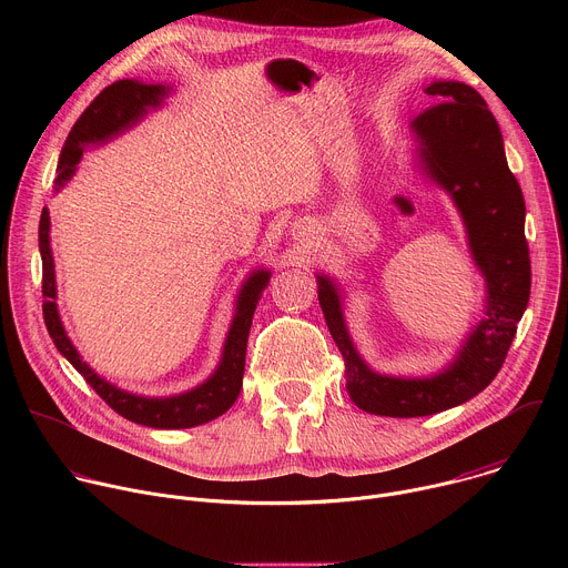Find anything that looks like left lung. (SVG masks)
Instances as JSON below:
<instances>
[{"instance_id": "1", "label": "left lung", "mask_w": 568, "mask_h": 568, "mask_svg": "<svg viewBox=\"0 0 568 568\" xmlns=\"http://www.w3.org/2000/svg\"><path fill=\"white\" fill-rule=\"evenodd\" d=\"M436 105L414 121L427 173L447 189L465 220L469 247L488 283L485 318L456 362L427 379L373 373L357 355L342 316L337 287L318 276V303L344 357L346 388L359 409L388 418L432 416L478 395L501 371L530 298L526 202L510 173L497 119L483 97L454 80L427 88Z\"/></svg>"}]
</instances>
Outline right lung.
<instances>
[{"label":"right lung","instance_id":"right-lung-1","mask_svg":"<svg viewBox=\"0 0 568 568\" xmlns=\"http://www.w3.org/2000/svg\"><path fill=\"white\" fill-rule=\"evenodd\" d=\"M166 88L164 85H143L136 80H116L110 88H105L90 105L80 114V119L73 123L64 148L60 152L58 161V186H62L75 171V164L80 161L85 145L94 141H105L112 134H119L121 130L136 123L145 108H156L159 101L164 99ZM40 254H42V314L44 326L49 331V337L53 339L55 348L71 362V366L85 377V382L99 393V397L114 409L125 420H132L136 425L154 427V429H186L197 427L209 420H215L224 412L231 409L235 402L242 375H245V355H247V339L252 328V316L256 310V303L263 294V290L270 283V272H256L247 278L245 287H242L237 296L235 316L231 323V331L224 344V355L213 373L202 386L175 395V397H141L125 393L121 388H114L110 382L101 379L80 355L71 346L69 337L64 335V328L58 316L55 307V276H53V258L49 247V211H42L40 217Z\"/></svg>","mask_w":568,"mask_h":568}]
</instances>
